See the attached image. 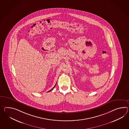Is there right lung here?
Listing matches in <instances>:
<instances>
[{
    "instance_id": "obj_1",
    "label": "right lung",
    "mask_w": 129,
    "mask_h": 129,
    "mask_svg": "<svg viewBox=\"0 0 129 129\" xmlns=\"http://www.w3.org/2000/svg\"><path fill=\"white\" fill-rule=\"evenodd\" d=\"M56 84H55V86H54V87H53V88H52V89H51L50 90H49V91H48V92H50V91H51V90H52V89H53V88H54V87H55V86H56Z\"/></svg>"
}]
</instances>
